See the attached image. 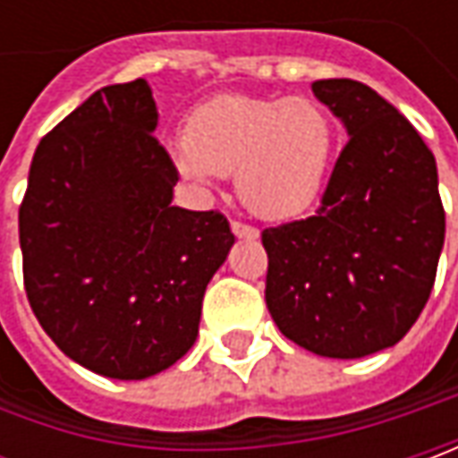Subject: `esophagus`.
<instances>
[{"label": "esophagus", "instance_id": "esophagus-1", "mask_svg": "<svg viewBox=\"0 0 458 458\" xmlns=\"http://www.w3.org/2000/svg\"><path fill=\"white\" fill-rule=\"evenodd\" d=\"M232 232H234V237H239V239L259 237V232H257L255 226H250V224H242V221H232Z\"/></svg>", "mask_w": 458, "mask_h": 458}]
</instances>
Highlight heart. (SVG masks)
Masks as SVG:
<instances>
[{
    "instance_id": "obj_1",
    "label": "heart",
    "mask_w": 458,
    "mask_h": 458,
    "mask_svg": "<svg viewBox=\"0 0 458 458\" xmlns=\"http://www.w3.org/2000/svg\"><path fill=\"white\" fill-rule=\"evenodd\" d=\"M334 150L336 127L321 104L221 94L193 109L173 157L199 185L234 173L239 201L259 219L283 221L318 201Z\"/></svg>"
}]
</instances>
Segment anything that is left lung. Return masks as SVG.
Wrapping results in <instances>:
<instances>
[{
  "label": "left lung",
  "instance_id": "obj_1",
  "mask_svg": "<svg viewBox=\"0 0 458 458\" xmlns=\"http://www.w3.org/2000/svg\"><path fill=\"white\" fill-rule=\"evenodd\" d=\"M349 142L313 216L262 232L265 301L308 352L360 360L395 346L431 295L446 234L436 157L390 101L352 79L316 81Z\"/></svg>",
  "mask_w": 458,
  "mask_h": 458
}]
</instances>
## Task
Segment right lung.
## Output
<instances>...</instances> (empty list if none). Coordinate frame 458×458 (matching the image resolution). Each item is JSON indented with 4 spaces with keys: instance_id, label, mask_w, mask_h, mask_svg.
<instances>
[{
    "instance_id": "1",
    "label": "right lung",
    "mask_w": 458,
    "mask_h": 458,
    "mask_svg": "<svg viewBox=\"0 0 458 458\" xmlns=\"http://www.w3.org/2000/svg\"><path fill=\"white\" fill-rule=\"evenodd\" d=\"M145 79L104 86L40 140L22 206L27 301L65 357L145 379L199 336L203 293L234 234L219 211L173 206Z\"/></svg>"
}]
</instances>
